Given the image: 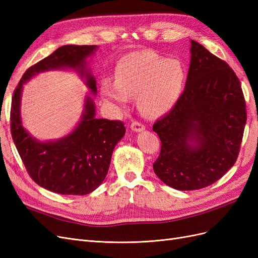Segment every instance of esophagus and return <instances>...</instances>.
I'll return each instance as SVG.
<instances>
[{"instance_id":"1","label":"esophagus","mask_w":258,"mask_h":258,"mask_svg":"<svg viewBox=\"0 0 258 258\" xmlns=\"http://www.w3.org/2000/svg\"><path fill=\"white\" fill-rule=\"evenodd\" d=\"M131 130H134L136 132H140V131H143L145 129V126L141 122V121H137L134 120L131 122V126H130Z\"/></svg>"}]
</instances>
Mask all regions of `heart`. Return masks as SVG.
<instances>
[{
    "label": "heart",
    "instance_id": "b5f03b06",
    "mask_svg": "<svg viewBox=\"0 0 258 258\" xmlns=\"http://www.w3.org/2000/svg\"><path fill=\"white\" fill-rule=\"evenodd\" d=\"M186 79L177 59H167L153 50L127 54L115 70V84L104 82L101 92L105 101L119 107L136 98L139 110L148 117L169 112L181 97Z\"/></svg>",
    "mask_w": 258,
    "mask_h": 258
}]
</instances>
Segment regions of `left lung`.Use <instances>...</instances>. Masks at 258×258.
Here are the masks:
<instances>
[{
    "label": "left lung",
    "instance_id": "1",
    "mask_svg": "<svg viewBox=\"0 0 258 258\" xmlns=\"http://www.w3.org/2000/svg\"><path fill=\"white\" fill-rule=\"evenodd\" d=\"M181 97L154 123L161 147L154 172L178 190L218 181L235 165L246 122L241 84L233 70L196 41Z\"/></svg>",
    "mask_w": 258,
    "mask_h": 258
}]
</instances>
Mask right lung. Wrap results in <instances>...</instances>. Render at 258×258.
Instances as JSON below:
<instances>
[{
    "mask_svg": "<svg viewBox=\"0 0 258 258\" xmlns=\"http://www.w3.org/2000/svg\"><path fill=\"white\" fill-rule=\"evenodd\" d=\"M96 49V45L61 46L30 67L14 91L11 108L14 143L30 177L52 192L83 196L98 188L107 174L114 147L123 137L126 128L120 120L96 118L95 103L87 98L82 120L73 132L58 141H37L22 126V86L38 73L67 68L76 70L86 79L87 87L96 93V80L86 69V58Z\"/></svg>",
    "mask_w": 258,
    "mask_h": 258,
    "instance_id": "right-lung-1",
    "label": "right lung"
}]
</instances>
